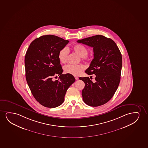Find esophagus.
I'll return each instance as SVG.
<instances>
[{
	"label": "esophagus",
	"mask_w": 148,
	"mask_h": 148,
	"mask_svg": "<svg viewBox=\"0 0 148 148\" xmlns=\"http://www.w3.org/2000/svg\"><path fill=\"white\" fill-rule=\"evenodd\" d=\"M75 77V78L76 80H78V79H79V78H78V76H74Z\"/></svg>",
	"instance_id": "1"
}]
</instances>
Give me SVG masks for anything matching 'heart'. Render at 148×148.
<instances>
[{"instance_id":"1","label":"heart","mask_w":148,"mask_h":148,"mask_svg":"<svg viewBox=\"0 0 148 148\" xmlns=\"http://www.w3.org/2000/svg\"><path fill=\"white\" fill-rule=\"evenodd\" d=\"M73 51L80 57V59L83 61H86L89 59L87 55L88 53V50L85 47L82 45H76L72 48ZM69 54V50L67 47L62 48L58 54V59L62 63H65L67 60L68 55ZM84 70V67L82 64L71 65L68 64L64 67V71L65 73L73 75H78Z\"/></svg>"}]
</instances>
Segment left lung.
Masks as SVG:
<instances>
[{
    "instance_id": "1",
    "label": "left lung",
    "mask_w": 148,
    "mask_h": 148,
    "mask_svg": "<svg viewBox=\"0 0 148 148\" xmlns=\"http://www.w3.org/2000/svg\"><path fill=\"white\" fill-rule=\"evenodd\" d=\"M93 48L94 59L85 71L95 74V81L88 77H80L85 83L82 91L83 100L90 106H98L107 103L113 97L121 80L122 56L115 42L102 35L77 41Z\"/></svg>"
}]
</instances>
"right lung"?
I'll return each mask as SVG.
<instances>
[{"label": "right lung", "instance_id": "right-lung-1", "mask_svg": "<svg viewBox=\"0 0 148 148\" xmlns=\"http://www.w3.org/2000/svg\"><path fill=\"white\" fill-rule=\"evenodd\" d=\"M69 42L54 35H45L33 40L27 50L25 58L27 82L34 97L45 107L61 105L68 88L75 82L73 75L62 74L58 59L60 51ZM56 75L59 78L53 81Z\"/></svg>", "mask_w": 148, "mask_h": 148}]
</instances>
